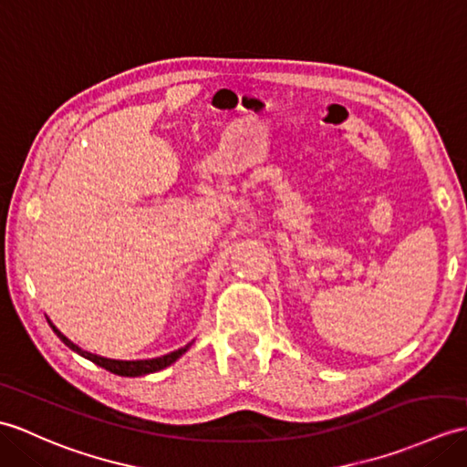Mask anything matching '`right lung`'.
I'll use <instances>...</instances> for the list:
<instances>
[{"mask_svg": "<svg viewBox=\"0 0 467 467\" xmlns=\"http://www.w3.org/2000/svg\"><path fill=\"white\" fill-rule=\"evenodd\" d=\"M51 328H53V332L59 336L61 342L67 344L71 350H75L78 354H81L83 358H87V360H91L93 364L101 366V368H105V370H109L111 374H117V376H143V374L159 372V370H162V368H167V366L175 362L177 358H181L184 352H187L189 346H191V344H187V346H182V348H179L175 352L165 354L161 358H153V360H133V362L131 360H109V358H101V356H95V354H89V352L78 348V346H75L71 340L65 338V336L56 327H53V324H51Z\"/></svg>", "mask_w": 467, "mask_h": 467, "instance_id": "add662e5", "label": "right lung"}]
</instances>
